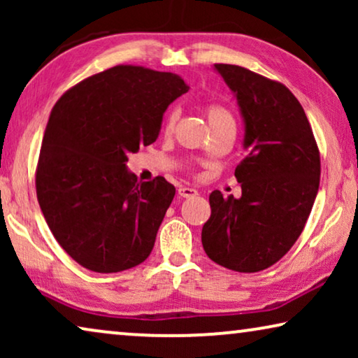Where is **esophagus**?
<instances>
[{"mask_svg": "<svg viewBox=\"0 0 358 358\" xmlns=\"http://www.w3.org/2000/svg\"><path fill=\"white\" fill-rule=\"evenodd\" d=\"M178 194H179V197H182V199H190V197H195V195H199L197 189H194V187H179Z\"/></svg>", "mask_w": 358, "mask_h": 358, "instance_id": "obj_1", "label": "esophagus"}]
</instances>
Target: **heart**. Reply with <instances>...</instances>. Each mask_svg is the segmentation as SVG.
<instances>
[{"label": "heart", "mask_w": 358, "mask_h": 358, "mask_svg": "<svg viewBox=\"0 0 358 358\" xmlns=\"http://www.w3.org/2000/svg\"><path fill=\"white\" fill-rule=\"evenodd\" d=\"M205 114H207L210 127L222 124V122H233L231 114H229V112L222 106H208L207 110H205ZM176 119H178V112H169L168 117H166V122H164L166 134H171V131H173Z\"/></svg>", "instance_id": "obj_1"}]
</instances>
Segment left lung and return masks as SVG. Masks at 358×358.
<instances>
[{
    "instance_id": "obj_1",
    "label": "left lung",
    "mask_w": 358,
    "mask_h": 358,
    "mask_svg": "<svg viewBox=\"0 0 358 358\" xmlns=\"http://www.w3.org/2000/svg\"><path fill=\"white\" fill-rule=\"evenodd\" d=\"M213 70L236 97L246 155L234 171L241 197L210 194L202 244L220 266L259 272L285 256L305 228L320 189V151L305 110L282 83L236 65Z\"/></svg>"
}]
</instances>
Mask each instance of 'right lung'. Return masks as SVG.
Listing matches in <instances>:
<instances>
[{
	"label": "right lung",
	"instance_id": "1",
	"mask_svg": "<svg viewBox=\"0 0 358 358\" xmlns=\"http://www.w3.org/2000/svg\"><path fill=\"white\" fill-rule=\"evenodd\" d=\"M189 91L174 73L119 65L81 81L53 107L36 174L37 199L58 244L92 272L150 256L176 189L138 182L130 153L155 143L171 102Z\"/></svg>",
	"mask_w": 358,
	"mask_h": 358
}]
</instances>
